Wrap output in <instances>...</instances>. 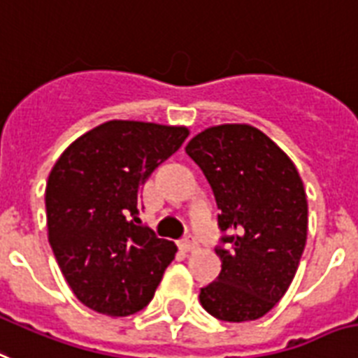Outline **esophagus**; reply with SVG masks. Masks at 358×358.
<instances>
[{"label": "esophagus", "instance_id": "34e87169", "mask_svg": "<svg viewBox=\"0 0 358 358\" xmlns=\"http://www.w3.org/2000/svg\"><path fill=\"white\" fill-rule=\"evenodd\" d=\"M178 248L182 250V252H191V250L196 248V241H194L193 237H185V239H182L178 243Z\"/></svg>", "mask_w": 358, "mask_h": 358}]
</instances>
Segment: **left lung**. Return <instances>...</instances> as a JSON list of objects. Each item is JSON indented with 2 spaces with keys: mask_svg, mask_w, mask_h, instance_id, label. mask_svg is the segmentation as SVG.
I'll list each match as a JSON object with an SVG mask.
<instances>
[{
  "mask_svg": "<svg viewBox=\"0 0 358 358\" xmlns=\"http://www.w3.org/2000/svg\"><path fill=\"white\" fill-rule=\"evenodd\" d=\"M185 152L204 173L220 209L215 252L222 270L200 289V303L219 320H257L283 298L303 254L307 199L300 174L250 124L204 130Z\"/></svg>",
  "mask_w": 358,
  "mask_h": 358,
  "instance_id": "1",
  "label": "left lung"
}]
</instances>
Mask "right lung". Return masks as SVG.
Wrapping results in <instances>:
<instances>
[{
  "label": "right lung",
  "instance_id": "obj_1",
  "mask_svg": "<svg viewBox=\"0 0 358 358\" xmlns=\"http://www.w3.org/2000/svg\"><path fill=\"white\" fill-rule=\"evenodd\" d=\"M187 136L184 127L108 121L55 164L45 187L49 245L90 309L129 316L154 298L176 246L141 224L139 193Z\"/></svg>",
  "mask_w": 358,
  "mask_h": 358
}]
</instances>
